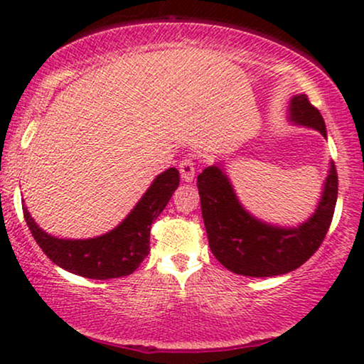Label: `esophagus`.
Here are the masks:
<instances>
[{
  "instance_id": "1",
  "label": "esophagus",
  "mask_w": 364,
  "mask_h": 364,
  "mask_svg": "<svg viewBox=\"0 0 364 364\" xmlns=\"http://www.w3.org/2000/svg\"><path fill=\"white\" fill-rule=\"evenodd\" d=\"M178 172H181L183 182H192L193 177H196V167H193L192 159H183V161L178 164Z\"/></svg>"
}]
</instances>
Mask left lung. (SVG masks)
<instances>
[{"label":"left lung","instance_id":"8db88e82","mask_svg":"<svg viewBox=\"0 0 364 364\" xmlns=\"http://www.w3.org/2000/svg\"><path fill=\"white\" fill-rule=\"evenodd\" d=\"M287 121L318 131L326 139L320 111L305 94L290 97ZM208 245L227 270L245 277L285 275L301 267L321 245L338 198V176L330 161L315 210L298 225H278L248 212L238 198L223 162L203 168L197 177Z\"/></svg>","mask_w":364,"mask_h":364}]
</instances>
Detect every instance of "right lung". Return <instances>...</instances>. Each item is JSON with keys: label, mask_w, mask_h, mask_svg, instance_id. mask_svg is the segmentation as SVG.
<instances>
[{"label": "right lung", "mask_w": 364, "mask_h": 364, "mask_svg": "<svg viewBox=\"0 0 364 364\" xmlns=\"http://www.w3.org/2000/svg\"><path fill=\"white\" fill-rule=\"evenodd\" d=\"M178 182L176 167L161 172L117 227L92 238L54 237L34 222L26 205H23L24 220L49 260L63 270L92 280L127 277L151 252V227L177 191Z\"/></svg>", "instance_id": "1"}]
</instances>
